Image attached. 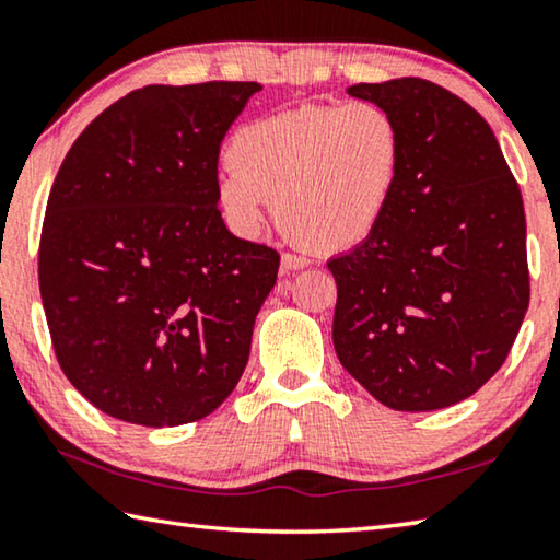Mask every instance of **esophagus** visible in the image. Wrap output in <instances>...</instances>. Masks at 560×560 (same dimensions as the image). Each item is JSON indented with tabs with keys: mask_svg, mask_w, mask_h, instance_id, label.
<instances>
[{
	"mask_svg": "<svg viewBox=\"0 0 560 560\" xmlns=\"http://www.w3.org/2000/svg\"><path fill=\"white\" fill-rule=\"evenodd\" d=\"M303 267H308L306 257H296V254H283L281 257V271H296Z\"/></svg>",
	"mask_w": 560,
	"mask_h": 560,
	"instance_id": "esophagus-1",
	"label": "esophagus"
}]
</instances>
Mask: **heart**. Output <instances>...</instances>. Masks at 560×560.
Returning a JSON list of instances; mask_svg holds the SVG:
<instances>
[{"instance_id":"b5f03b06","label":"heart","mask_w":560,"mask_h":560,"mask_svg":"<svg viewBox=\"0 0 560 560\" xmlns=\"http://www.w3.org/2000/svg\"><path fill=\"white\" fill-rule=\"evenodd\" d=\"M405 145L375 103L306 106L246 122L226 145L217 205L240 236H257L273 200L281 230L316 252L365 242L390 210Z\"/></svg>"}]
</instances>
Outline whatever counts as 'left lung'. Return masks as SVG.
I'll return each instance as SVG.
<instances>
[{"mask_svg": "<svg viewBox=\"0 0 560 560\" xmlns=\"http://www.w3.org/2000/svg\"><path fill=\"white\" fill-rule=\"evenodd\" d=\"M346 91L390 113L405 160L377 232L328 261L336 353L390 410H442L499 371L524 324V200L494 130L447 89L393 79Z\"/></svg>", "mask_w": 560, "mask_h": 560, "instance_id": "obj_1", "label": "left lung"}]
</instances>
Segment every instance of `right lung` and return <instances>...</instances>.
<instances>
[{
	"instance_id": "1",
	"label": "right lung",
	"mask_w": 560,
	"mask_h": 560,
	"mask_svg": "<svg viewBox=\"0 0 560 560\" xmlns=\"http://www.w3.org/2000/svg\"><path fill=\"white\" fill-rule=\"evenodd\" d=\"M257 91H132L75 138L54 179L39 244L46 324L69 383L116 420H202L244 373L279 254L226 230L217 158Z\"/></svg>"
}]
</instances>
